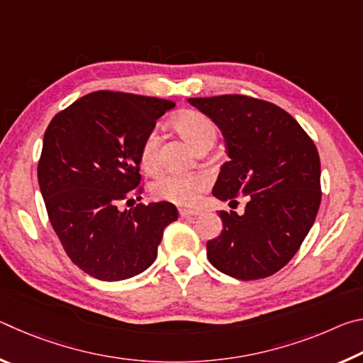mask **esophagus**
<instances>
[{"mask_svg":"<svg viewBox=\"0 0 363 363\" xmlns=\"http://www.w3.org/2000/svg\"><path fill=\"white\" fill-rule=\"evenodd\" d=\"M179 214L182 218H195V216H199L200 211L199 210H187V208H181Z\"/></svg>","mask_w":363,"mask_h":363,"instance_id":"obj_1","label":"esophagus"}]
</instances>
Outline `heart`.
Returning <instances> with one entry per match:
<instances>
[{
    "label": "heart",
    "mask_w": 363,
    "mask_h": 363,
    "mask_svg": "<svg viewBox=\"0 0 363 363\" xmlns=\"http://www.w3.org/2000/svg\"><path fill=\"white\" fill-rule=\"evenodd\" d=\"M171 125L195 149L203 144L214 143L216 139V128L213 121L196 110H184L177 113L171 120ZM157 133L150 131L140 145V164L147 171H153L157 167ZM208 184L210 179L200 173H168L158 177L152 190L158 199L171 201V203L194 205L199 201Z\"/></svg>",
    "instance_id": "heart-1"
}]
</instances>
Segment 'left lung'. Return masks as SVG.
<instances>
[{"label":"left lung","mask_w":363,"mask_h":363,"mask_svg":"<svg viewBox=\"0 0 363 363\" xmlns=\"http://www.w3.org/2000/svg\"><path fill=\"white\" fill-rule=\"evenodd\" d=\"M189 102L216 123L225 140L229 162L213 195L230 203L248 196L243 214L219 213L224 229L206 243L208 259L233 279L269 277L290 262L315 220L322 199L317 147L275 104L242 94Z\"/></svg>","instance_id":"8db88e82"}]
</instances>
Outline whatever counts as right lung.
I'll list each match as a JSON object with an SVG mask.
<instances>
[{
    "label": "right lung",
    "instance_id": "obj_1",
    "mask_svg": "<svg viewBox=\"0 0 363 363\" xmlns=\"http://www.w3.org/2000/svg\"><path fill=\"white\" fill-rule=\"evenodd\" d=\"M174 106L158 97L96 91L49 123L40 190L65 253L91 277L118 281L144 272L157 259L164 227L177 219L169 201L118 208L140 182L145 136Z\"/></svg>",
    "mask_w": 363,
    "mask_h": 363
}]
</instances>
